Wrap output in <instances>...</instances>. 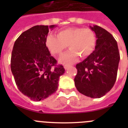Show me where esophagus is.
Masks as SVG:
<instances>
[{
	"instance_id": "obj_1",
	"label": "esophagus",
	"mask_w": 128,
	"mask_h": 128,
	"mask_svg": "<svg viewBox=\"0 0 128 128\" xmlns=\"http://www.w3.org/2000/svg\"><path fill=\"white\" fill-rule=\"evenodd\" d=\"M70 65H65V66H64V68H65V70H67L68 69V68H69L70 67Z\"/></svg>"
}]
</instances>
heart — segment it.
<instances>
[{"label": "heart", "mask_w": 128, "mask_h": 128, "mask_svg": "<svg viewBox=\"0 0 128 128\" xmlns=\"http://www.w3.org/2000/svg\"><path fill=\"white\" fill-rule=\"evenodd\" d=\"M97 39L95 32L88 28H69L58 32L57 36L47 35L46 47L54 56H61L68 46L70 50L60 59L63 64H71L78 56L86 58L95 50Z\"/></svg>", "instance_id": "heart-1"}]
</instances>
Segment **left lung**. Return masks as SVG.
<instances>
[{"label": "left lung", "mask_w": 128, "mask_h": 128, "mask_svg": "<svg viewBox=\"0 0 128 128\" xmlns=\"http://www.w3.org/2000/svg\"><path fill=\"white\" fill-rule=\"evenodd\" d=\"M95 32V50L78 63L74 78L77 90L92 98H100L112 88L117 79L120 61L117 43L109 32L98 26H90Z\"/></svg>", "instance_id": "8db88e82"}]
</instances>
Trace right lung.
<instances>
[{
  "label": "right lung",
  "instance_id": "obj_1",
  "mask_svg": "<svg viewBox=\"0 0 128 128\" xmlns=\"http://www.w3.org/2000/svg\"><path fill=\"white\" fill-rule=\"evenodd\" d=\"M56 26H35L22 32L13 46L11 69L18 88L34 101L44 100L57 90L59 78L65 73L62 65L46 47L49 29Z\"/></svg>",
  "mask_w": 128,
  "mask_h": 128
}]
</instances>
